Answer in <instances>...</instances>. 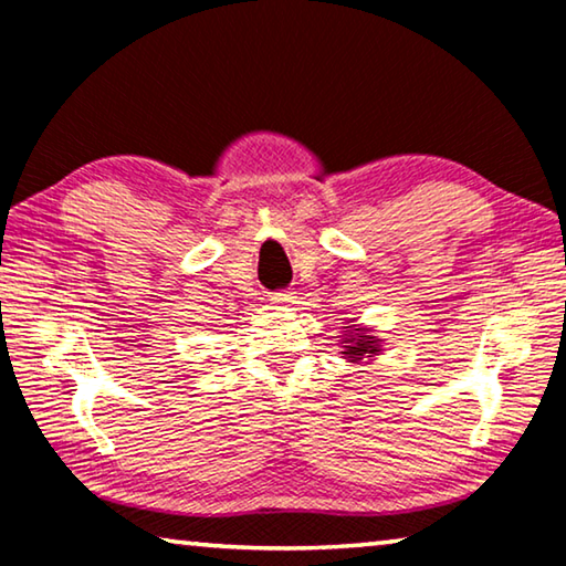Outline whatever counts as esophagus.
Returning a JSON list of instances; mask_svg holds the SVG:
<instances>
[{"label": "esophagus", "instance_id": "obj_1", "mask_svg": "<svg viewBox=\"0 0 566 566\" xmlns=\"http://www.w3.org/2000/svg\"><path fill=\"white\" fill-rule=\"evenodd\" d=\"M272 302H276V304H292L294 302V294L292 292H274L272 294Z\"/></svg>", "mask_w": 566, "mask_h": 566}]
</instances>
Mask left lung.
I'll return each instance as SVG.
<instances>
[{"mask_svg": "<svg viewBox=\"0 0 566 566\" xmlns=\"http://www.w3.org/2000/svg\"><path fill=\"white\" fill-rule=\"evenodd\" d=\"M347 334H344V359L349 361H361L364 357H375V354L381 352V339L371 337L367 334V329H357V324H352V327H344Z\"/></svg>", "mask_w": 566, "mask_h": 566, "instance_id": "obj_1", "label": "left lung"}]
</instances>
